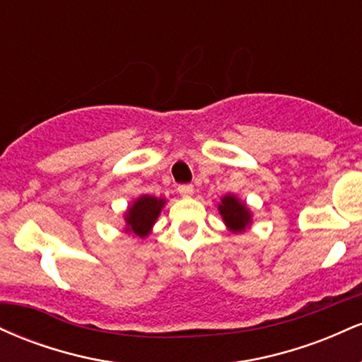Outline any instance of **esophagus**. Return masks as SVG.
<instances>
[{"label":"esophagus","mask_w":362,"mask_h":362,"mask_svg":"<svg viewBox=\"0 0 362 362\" xmlns=\"http://www.w3.org/2000/svg\"><path fill=\"white\" fill-rule=\"evenodd\" d=\"M178 192H180L182 197H190V195H194V187L190 184L178 185Z\"/></svg>","instance_id":"esophagus-1"}]
</instances>
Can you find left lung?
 Here are the masks:
<instances>
[{
  "instance_id": "1",
  "label": "left lung",
  "mask_w": 362,
  "mask_h": 362,
  "mask_svg": "<svg viewBox=\"0 0 362 362\" xmlns=\"http://www.w3.org/2000/svg\"><path fill=\"white\" fill-rule=\"evenodd\" d=\"M218 211L221 214L223 223L226 224L231 233H243L247 228L252 226L253 214L250 207L235 194H226L221 197V202L218 204Z\"/></svg>"
}]
</instances>
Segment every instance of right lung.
Returning <instances> with one entry per match:
<instances>
[{
	"label": "right lung",
	"mask_w": 362,
	"mask_h": 362,
	"mask_svg": "<svg viewBox=\"0 0 362 362\" xmlns=\"http://www.w3.org/2000/svg\"><path fill=\"white\" fill-rule=\"evenodd\" d=\"M167 204V199L143 194L127 206L124 213V233L136 238H146L153 231L158 216Z\"/></svg>",
	"instance_id": "obj_1"
}]
</instances>
